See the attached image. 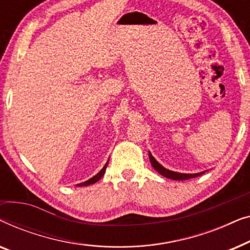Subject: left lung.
Listing matches in <instances>:
<instances>
[{
    "label": "left lung",
    "instance_id": "left-lung-1",
    "mask_svg": "<svg viewBox=\"0 0 250 250\" xmlns=\"http://www.w3.org/2000/svg\"><path fill=\"white\" fill-rule=\"evenodd\" d=\"M149 158H150V162H151V165H152L153 168H155L159 174H162L163 176L167 177V179L176 180V181H183V180L192 179V177L199 176V175H201V174H204V172L203 173H197V174H183V173L172 172V170L166 169L165 167H163L162 165H160V164L157 162L155 158H153L152 155L150 152H149Z\"/></svg>",
    "mask_w": 250,
    "mask_h": 250
}]
</instances>
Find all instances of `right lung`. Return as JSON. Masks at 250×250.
Listing matches in <instances>:
<instances>
[{"label":"right lung","instance_id":"1","mask_svg":"<svg viewBox=\"0 0 250 250\" xmlns=\"http://www.w3.org/2000/svg\"><path fill=\"white\" fill-rule=\"evenodd\" d=\"M107 166H108V163L105 164V165L104 166V168H102L100 172H99L97 175L95 176H93L92 177V179H90V180H87V181H85V182H83V183H80V184H77L78 187H86V186H90V184H94L95 182H98L99 180L101 179L102 176L104 175V172H105V168H107Z\"/></svg>","mask_w":250,"mask_h":250}]
</instances>
